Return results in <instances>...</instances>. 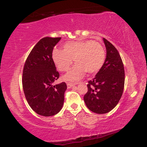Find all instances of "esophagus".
Returning <instances> with one entry per match:
<instances>
[{
	"mask_svg": "<svg viewBox=\"0 0 147 147\" xmlns=\"http://www.w3.org/2000/svg\"><path fill=\"white\" fill-rule=\"evenodd\" d=\"M75 86V84H74L67 83V86H68V88H72V86Z\"/></svg>",
	"mask_w": 147,
	"mask_h": 147,
	"instance_id": "esophagus-1",
	"label": "esophagus"
}]
</instances>
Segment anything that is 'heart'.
Segmentation results:
<instances>
[{"label":"heart","instance_id":"1","mask_svg":"<svg viewBox=\"0 0 147 147\" xmlns=\"http://www.w3.org/2000/svg\"><path fill=\"white\" fill-rule=\"evenodd\" d=\"M63 50L54 49L52 58L61 72L68 71L72 63L75 66L63 77L67 82H76L82 79L87 71L90 74L98 72L104 65L106 52L100 43L92 40L68 41L64 43Z\"/></svg>","mask_w":147,"mask_h":147}]
</instances>
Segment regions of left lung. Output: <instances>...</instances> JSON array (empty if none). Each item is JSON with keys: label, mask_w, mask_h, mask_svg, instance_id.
Returning a JSON list of instances; mask_svg holds the SVG:
<instances>
[{"label": "left lung", "mask_w": 147, "mask_h": 147, "mask_svg": "<svg viewBox=\"0 0 147 147\" xmlns=\"http://www.w3.org/2000/svg\"><path fill=\"white\" fill-rule=\"evenodd\" d=\"M106 57L104 65L95 78L88 81L84 99L88 109L104 114L114 109L122 97L124 87V68L117 50L106 38Z\"/></svg>", "instance_id": "1"}]
</instances>
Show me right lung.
Returning a JSON list of instances; mask_svg holds the SVG:
<instances>
[{"label": "right lung", "mask_w": 147, "mask_h": 147, "mask_svg": "<svg viewBox=\"0 0 147 147\" xmlns=\"http://www.w3.org/2000/svg\"><path fill=\"white\" fill-rule=\"evenodd\" d=\"M61 38H41L30 52L23 67L22 84L27 102L37 114L45 117L55 115L61 111L67 89L65 82L53 84L59 73L52 54Z\"/></svg>", "instance_id": "right-lung-1"}]
</instances>
